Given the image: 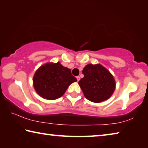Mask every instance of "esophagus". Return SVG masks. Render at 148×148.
<instances>
[{"instance_id": "esophagus-1", "label": "esophagus", "mask_w": 148, "mask_h": 148, "mask_svg": "<svg viewBox=\"0 0 148 148\" xmlns=\"http://www.w3.org/2000/svg\"><path fill=\"white\" fill-rule=\"evenodd\" d=\"M76 78H77V82H79V79H80V77L78 76H77V77H76Z\"/></svg>"}]
</instances>
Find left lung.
Instances as JSON below:
<instances>
[{"instance_id": "left-lung-1", "label": "left lung", "mask_w": 148, "mask_h": 148, "mask_svg": "<svg viewBox=\"0 0 148 148\" xmlns=\"http://www.w3.org/2000/svg\"><path fill=\"white\" fill-rule=\"evenodd\" d=\"M82 73L84 77L79 85L89 101L101 102L109 99L113 93L116 83L112 75L101 64H87Z\"/></svg>"}]
</instances>
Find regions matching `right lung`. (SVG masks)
Returning <instances> with one entry per match:
<instances>
[{"mask_svg":"<svg viewBox=\"0 0 148 148\" xmlns=\"http://www.w3.org/2000/svg\"><path fill=\"white\" fill-rule=\"evenodd\" d=\"M76 81L71 70L62 66L60 62L43 65L37 70L33 77L37 93L47 100L61 97L70 85Z\"/></svg>","mask_w":148,"mask_h":148,"instance_id":"1","label":"right lung"}]
</instances>
